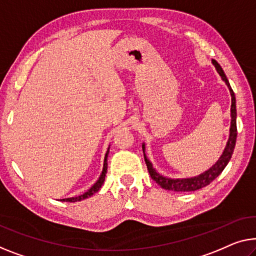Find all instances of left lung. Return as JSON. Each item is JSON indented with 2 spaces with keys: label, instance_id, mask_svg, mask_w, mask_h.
Instances as JSON below:
<instances>
[{
  "label": "left lung",
  "instance_id": "obj_1",
  "mask_svg": "<svg viewBox=\"0 0 256 256\" xmlns=\"http://www.w3.org/2000/svg\"><path fill=\"white\" fill-rule=\"evenodd\" d=\"M214 66H215L217 72H218L220 78L223 79V82L226 84L228 90H230L231 94V126H230V134H228V140L226 142V146L224 148L223 154L220 155L215 164H214L210 169L204 171V174H199L196 177H190V178H182V179H174V178H168L160 174L158 171H156L152 164L150 163V160L147 158L146 154H144V144H142V150H144V162L147 164L148 172H150L152 179L156 182V184H158L162 188L168 190H174V192H190V190H200L204 186L210 184V182L215 179L216 177L220 176V174L224 170V168L230 161L232 154H234V150L236 146V140H237V109H236V96L234 90H232L230 84H228V80L226 78V74H224L223 68H220L218 63L216 62L215 60H212Z\"/></svg>",
  "mask_w": 256,
  "mask_h": 256
}]
</instances>
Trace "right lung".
<instances>
[{
    "label": "right lung",
    "instance_id": "right-lung-1",
    "mask_svg": "<svg viewBox=\"0 0 256 256\" xmlns=\"http://www.w3.org/2000/svg\"><path fill=\"white\" fill-rule=\"evenodd\" d=\"M108 154H109V148L108 150L106 152V156H104V170H102V174H100V177L96 180V182L92 186V188L85 192L82 196H74V198H66V199H62L60 201H66V202H77V201H82L84 199H87V198H90L93 196L98 192V190L101 188V186L104 185V179H106V170H108V162H106V158H108Z\"/></svg>",
    "mask_w": 256,
    "mask_h": 256
}]
</instances>
